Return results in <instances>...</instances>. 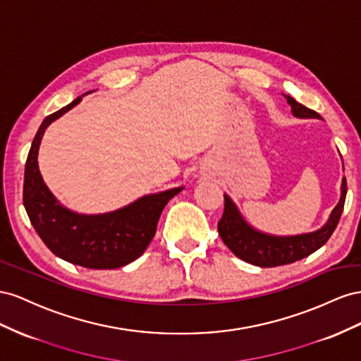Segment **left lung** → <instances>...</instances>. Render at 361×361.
I'll return each mask as SVG.
<instances>
[{
	"mask_svg": "<svg viewBox=\"0 0 361 361\" xmlns=\"http://www.w3.org/2000/svg\"><path fill=\"white\" fill-rule=\"evenodd\" d=\"M292 107V113L298 118H317L322 119L317 111L302 106L289 95H284ZM346 178L342 180V197L334 207L328 222L321 230L290 238H276V235L263 234L255 231L246 224L233 201L224 195V213L218 222V231L224 243L228 246L234 255L240 260L260 267H275L301 260L313 254L331 238L336 226L341 221L346 200Z\"/></svg>",
	"mask_w": 361,
	"mask_h": 361,
	"instance_id": "1",
	"label": "left lung"
}]
</instances>
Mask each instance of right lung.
I'll return each mask as SVG.
<instances>
[{"label": "right lung", "instance_id": "right-lung-1", "mask_svg": "<svg viewBox=\"0 0 361 361\" xmlns=\"http://www.w3.org/2000/svg\"><path fill=\"white\" fill-rule=\"evenodd\" d=\"M78 101L74 99L40 123L25 161L24 207L39 238L60 259L89 269H116L135 262L147 250L164 205L181 188L147 195L106 214H77L59 205L39 172L37 151L45 128Z\"/></svg>", "mask_w": 361, "mask_h": 361}]
</instances>
